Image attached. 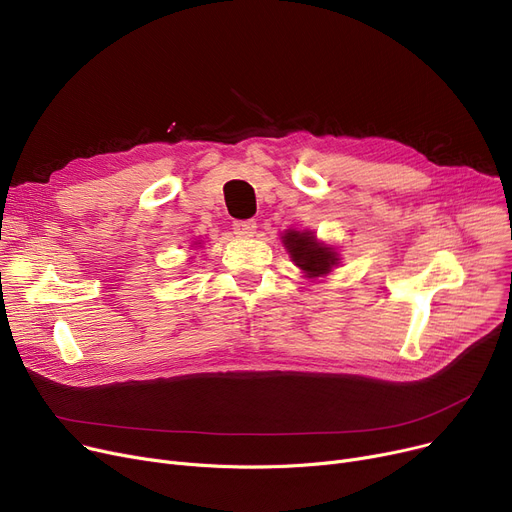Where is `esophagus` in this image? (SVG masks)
I'll return each mask as SVG.
<instances>
[{"label":"esophagus","mask_w":512,"mask_h":512,"mask_svg":"<svg viewBox=\"0 0 512 512\" xmlns=\"http://www.w3.org/2000/svg\"><path fill=\"white\" fill-rule=\"evenodd\" d=\"M233 233L237 237H254L256 233V223L254 221H237L233 225Z\"/></svg>","instance_id":"esophagus-1"}]
</instances>
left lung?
Here are the masks:
<instances>
[{
	"label": "left lung",
	"mask_w": 512,
	"mask_h": 512,
	"mask_svg": "<svg viewBox=\"0 0 512 512\" xmlns=\"http://www.w3.org/2000/svg\"><path fill=\"white\" fill-rule=\"evenodd\" d=\"M283 246L298 269L304 273L306 279L316 281L319 277H327L342 264L337 248L316 237L314 231H296L287 229L281 235Z\"/></svg>",
	"instance_id": "obj_1"
}]
</instances>
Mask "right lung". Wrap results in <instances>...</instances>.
Segmentation results:
<instances>
[{"mask_svg": "<svg viewBox=\"0 0 512 512\" xmlns=\"http://www.w3.org/2000/svg\"><path fill=\"white\" fill-rule=\"evenodd\" d=\"M198 243H200V239H198V241H196V243H193V246H198Z\"/></svg>", "mask_w": 512, "mask_h": 512, "instance_id": "obj_1", "label": "right lung"}]
</instances>
